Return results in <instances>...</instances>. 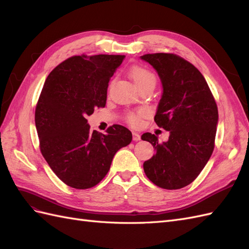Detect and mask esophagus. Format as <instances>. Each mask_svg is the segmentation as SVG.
<instances>
[{
  "label": "esophagus",
  "mask_w": 249,
  "mask_h": 249,
  "mask_svg": "<svg viewBox=\"0 0 249 249\" xmlns=\"http://www.w3.org/2000/svg\"><path fill=\"white\" fill-rule=\"evenodd\" d=\"M133 140L134 141L140 140V135L138 133H136V132H133Z\"/></svg>",
  "instance_id": "1"
}]
</instances>
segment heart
<instances>
[{"instance_id":"heart-1","label":"heart","mask_w":249,"mask_h":249,"mask_svg":"<svg viewBox=\"0 0 249 249\" xmlns=\"http://www.w3.org/2000/svg\"><path fill=\"white\" fill-rule=\"evenodd\" d=\"M130 74L138 87L142 86L143 84H146L148 82L156 83L155 74L149 70L145 69L142 66H133L130 70ZM147 115V111L145 109H138L136 111H131L126 113L125 120L126 123L131 124L132 126L138 127L142 124V118Z\"/></svg>"}]
</instances>
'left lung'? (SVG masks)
I'll return each instance as SVG.
<instances>
[{
    "instance_id": "1",
    "label": "left lung",
    "mask_w": 249,
    "mask_h": 249,
    "mask_svg": "<svg viewBox=\"0 0 249 249\" xmlns=\"http://www.w3.org/2000/svg\"><path fill=\"white\" fill-rule=\"evenodd\" d=\"M157 71L163 86L155 122L169 131V139L159 142L154 134L142 140L156 150L143 169L149 180L167 190L191 184L206 166L215 146L218 109L201 72L184 58L168 53L141 56Z\"/></svg>"
}]
</instances>
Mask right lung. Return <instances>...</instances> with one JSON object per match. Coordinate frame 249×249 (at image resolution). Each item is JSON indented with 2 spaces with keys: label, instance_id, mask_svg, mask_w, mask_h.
<instances>
[{
  "label": "right lung",
  "instance_id": "1",
  "mask_svg": "<svg viewBox=\"0 0 249 249\" xmlns=\"http://www.w3.org/2000/svg\"><path fill=\"white\" fill-rule=\"evenodd\" d=\"M124 55L72 56L44 82L35 109L40 152L51 169L74 189H89L108 173L117 150L132 133L120 124L106 134L90 131L86 117L104 108L110 78Z\"/></svg>",
  "mask_w": 249,
  "mask_h": 249
}]
</instances>
